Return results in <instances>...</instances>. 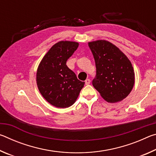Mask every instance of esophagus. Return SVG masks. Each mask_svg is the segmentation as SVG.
I'll use <instances>...</instances> for the list:
<instances>
[{
	"instance_id": "obj_1",
	"label": "esophagus",
	"mask_w": 156,
	"mask_h": 156,
	"mask_svg": "<svg viewBox=\"0 0 156 156\" xmlns=\"http://www.w3.org/2000/svg\"><path fill=\"white\" fill-rule=\"evenodd\" d=\"M90 82H91V80H89V79H87V80H85V84L88 85V84H90Z\"/></svg>"
}]
</instances>
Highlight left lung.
Returning <instances> with one entry per match:
<instances>
[{"label": "left lung", "mask_w": 156, "mask_h": 156, "mask_svg": "<svg viewBox=\"0 0 156 156\" xmlns=\"http://www.w3.org/2000/svg\"><path fill=\"white\" fill-rule=\"evenodd\" d=\"M96 67L92 84L108 102H120L130 94L135 83L131 62L117 47L99 40L88 43Z\"/></svg>", "instance_id": "obj_1"}]
</instances>
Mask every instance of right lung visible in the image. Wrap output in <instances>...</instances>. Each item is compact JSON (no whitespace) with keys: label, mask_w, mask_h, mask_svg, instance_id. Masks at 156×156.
Segmentation results:
<instances>
[{"label":"right lung","mask_w":156,"mask_h":156,"mask_svg":"<svg viewBox=\"0 0 156 156\" xmlns=\"http://www.w3.org/2000/svg\"><path fill=\"white\" fill-rule=\"evenodd\" d=\"M79 44L60 41L44 55L36 73L38 90L47 102L58 108H67L74 103L84 82L79 80L75 73L66 65Z\"/></svg>","instance_id":"obj_1"}]
</instances>
